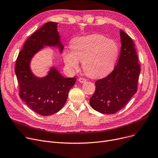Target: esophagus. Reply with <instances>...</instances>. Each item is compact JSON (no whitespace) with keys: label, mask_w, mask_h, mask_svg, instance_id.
Segmentation results:
<instances>
[{"label":"esophagus","mask_w":158,"mask_h":158,"mask_svg":"<svg viewBox=\"0 0 158 158\" xmlns=\"http://www.w3.org/2000/svg\"><path fill=\"white\" fill-rule=\"evenodd\" d=\"M79 82H81V83H83V82H85L86 81V79H85V78L80 77V78L79 79Z\"/></svg>","instance_id":"obj_1"}]
</instances>
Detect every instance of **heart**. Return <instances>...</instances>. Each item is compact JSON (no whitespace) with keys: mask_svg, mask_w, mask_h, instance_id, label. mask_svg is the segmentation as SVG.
I'll list each match as a JSON object with an SVG mask.
<instances>
[{"mask_svg":"<svg viewBox=\"0 0 158 158\" xmlns=\"http://www.w3.org/2000/svg\"><path fill=\"white\" fill-rule=\"evenodd\" d=\"M71 50L65 51L64 61L71 71L77 70L82 61L85 72L92 77H101L114 69L118 58V44L100 34L77 37L70 43Z\"/></svg>","mask_w":158,"mask_h":158,"instance_id":"b5f03b06","label":"heart"}]
</instances>
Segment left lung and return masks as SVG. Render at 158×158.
I'll use <instances>...</instances> for the list:
<instances>
[{"label": "left lung", "instance_id": "8db88e82", "mask_svg": "<svg viewBox=\"0 0 158 158\" xmlns=\"http://www.w3.org/2000/svg\"><path fill=\"white\" fill-rule=\"evenodd\" d=\"M120 38L121 49L118 64L109 76L95 82L96 89L89 100L91 107L102 114L116 113L137 91L140 68L135 46L122 30Z\"/></svg>", "mask_w": 158, "mask_h": 158}]
</instances>
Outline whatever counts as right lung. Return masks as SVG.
Returning a JSON list of instances; mask_svg holds the SVG:
<instances>
[{
  "mask_svg": "<svg viewBox=\"0 0 158 158\" xmlns=\"http://www.w3.org/2000/svg\"><path fill=\"white\" fill-rule=\"evenodd\" d=\"M58 23L48 22L25 42L18 56L15 73L19 86V97L31 110L41 115L58 112L64 106L76 78L64 77L55 66L44 77H37L30 69L34 56L46 46L57 48L60 53L64 46L58 31Z\"/></svg>",
  "mask_w": 158,
  "mask_h": 158,
  "instance_id": "add662e5",
  "label": "right lung"
}]
</instances>
